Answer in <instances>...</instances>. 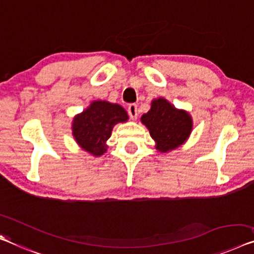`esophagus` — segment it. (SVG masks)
Wrapping results in <instances>:
<instances>
[{
	"mask_svg": "<svg viewBox=\"0 0 254 254\" xmlns=\"http://www.w3.org/2000/svg\"><path fill=\"white\" fill-rule=\"evenodd\" d=\"M127 112H128V115H130V117L133 121H135L138 119V108H137V105L132 104L128 106L127 108Z\"/></svg>",
	"mask_w": 254,
	"mask_h": 254,
	"instance_id": "esophagus-1",
	"label": "esophagus"
}]
</instances>
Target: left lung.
<instances>
[{
	"label": "left lung",
	"instance_id": "left-lung-1",
	"mask_svg": "<svg viewBox=\"0 0 254 254\" xmlns=\"http://www.w3.org/2000/svg\"><path fill=\"white\" fill-rule=\"evenodd\" d=\"M140 120L154 139L155 148L161 153H169L184 145L194 126L187 111L175 107L165 98L151 101L150 109Z\"/></svg>",
	"mask_w": 254,
	"mask_h": 254
}]
</instances>
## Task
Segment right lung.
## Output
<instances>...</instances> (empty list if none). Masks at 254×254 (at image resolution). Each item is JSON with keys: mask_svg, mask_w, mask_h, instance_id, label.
I'll return each mask as SVG.
<instances>
[{"mask_svg": "<svg viewBox=\"0 0 254 254\" xmlns=\"http://www.w3.org/2000/svg\"><path fill=\"white\" fill-rule=\"evenodd\" d=\"M127 120V113L121 105L94 100L74 116L71 134L83 150L93 156H101L107 151V140L111 138L113 127Z\"/></svg>", "mask_w": 254, "mask_h": 254, "instance_id": "obj_1", "label": "right lung"}]
</instances>
